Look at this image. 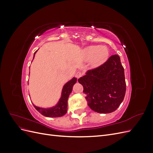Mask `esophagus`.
Instances as JSON below:
<instances>
[{"label": "esophagus", "mask_w": 153, "mask_h": 153, "mask_svg": "<svg viewBox=\"0 0 153 153\" xmlns=\"http://www.w3.org/2000/svg\"><path fill=\"white\" fill-rule=\"evenodd\" d=\"M82 72H80V71H78V72H76V73L75 74V77L76 78H80L82 76Z\"/></svg>", "instance_id": "esophagus-1"}]
</instances>
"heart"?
Instances as JSON below:
<instances>
[{
	"instance_id": "obj_1",
	"label": "heart",
	"mask_w": 153,
	"mask_h": 153,
	"mask_svg": "<svg viewBox=\"0 0 153 153\" xmlns=\"http://www.w3.org/2000/svg\"><path fill=\"white\" fill-rule=\"evenodd\" d=\"M83 57L86 61H91L93 66H98L107 60L109 50L105 46L91 45L83 50Z\"/></svg>"
}]
</instances>
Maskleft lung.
<instances>
[{"label":"left lung","instance_id":"1","mask_svg":"<svg viewBox=\"0 0 153 153\" xmlns=\"http://www.w3.org/2000/svg\"><path fill=\"white\" fill-rule=\"evenodd\" d=\"M78 81L84 87L87 105L98 113L116 110L126 93L124 68L117 55H112L101 65L90 69Z\"/></svg>","mask_w":153,"mask_h":153}]
</instances>
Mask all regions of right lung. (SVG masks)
I'll list each match as a JSON object with an SVG mask.
<instances>
[{
	"instance_id": "right-lung-1",
	"label": "right lung",
	"mask_w": 153,
	"mask_h": 153,
	"mask_svg": "<svg viewBox=\"0 0 153 153\" xmlns=\"http://www.w3.org/2000/svg\"><path fill=\"white\" fill-rule=\"evenodd\" d=\"M36 52V51L35 52V53ZM76 82V78H73L72 80L69 81L65 85H64L62 89L61 98L60 99L59 103L57 104L56 106H55L54 107L45 109L43 108L38 107V106L33 105L34 108L38 110L40 114H41L43 115H44V116H46V117H58L63 116L64 115H65L67 113L68 97L72 91L73 86Z\"/></svg>"
}]
</instances>
